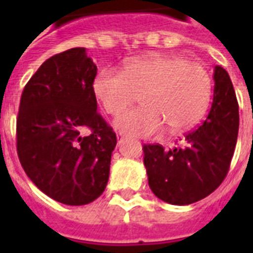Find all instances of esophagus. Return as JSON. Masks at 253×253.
Segmentation results:
<instances>
[{
	"mask_svg": "<svg viewBox=\"0 0 253 253\" xmlns=\"http://www.w3.org/2000/svg\"><path fill=\"white\" fill-rule=\"evenodd\" d=\"M116 138H118V143H122L125 141V135H123L122 132H118V134H116Z\"/></svg>",
	"mask_w": 253,
	"mask_h": 253,
	"instance_id": "34e87169",
	"label": "esophagus"
}]
</instances>
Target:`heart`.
I'll return each mask as SVG.
<instances>
[{"label":"heart","instance_id":"b5f03b06","mask_svg":"<svg viewBox=\"0 0 253 253\" xmlns=\"http://www.w3.org/2000/svg\"><path fill=\"white\" fill-rule=\"evenodd\" d=\"M93 92L103 108L116 115L137 100L142 107L125 111L114 122L118 131L152 137L168 127L179 134L190 130L206 114L211 99V77L198 62L176 55L137 58L121 72L101 69Z\"/></svg>","mask_w":253,"mask_h":253}]
</instances>
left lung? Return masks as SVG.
<instances>
[{
	"instance_id": "1",
	"label": "left lung",
	"mask_w": 253,
	"mask_h": 253,
	"mask_svg": "<svg viewBox=\"0 0 253 253\" xmlns=\"http://www.w3.org/2000/svg\"><path fill=\"white\" fill-rule=\"evenodd\" d=\"M214 96L207 119L181 139L164 149L143 145L150 190L161 201L184 206L215 191L228 173L239 134V104L228 72L214 67Z\"/></svg>"
}]
</instances>
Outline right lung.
<instances>
[{
  "label": "right lung",
  "mask_w": 253,
  "mask_h": 253,
  "mask_svg": "<svg viewBox=\"0 0 253 253\" xmlns=\"http://www.w3.org/2000/svg\"><path fill=\"white\" fill-rule=\"evenodd\" d=\"M97 67L86 48L48 58L25 85L17 116V154L42 192L69 206L97 199L110 177L116 135L97 112ZM85 128L91 134L85 137Z\"/></svg>",
  "instance_id": "obj_1"
}]
</instances>
